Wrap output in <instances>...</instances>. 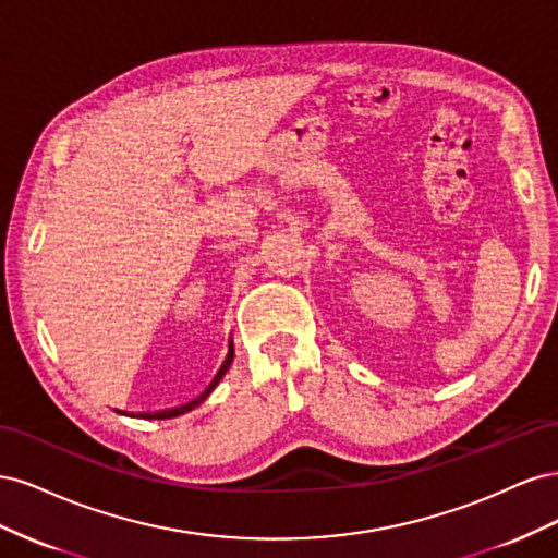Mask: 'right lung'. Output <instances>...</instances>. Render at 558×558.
Returning a JSON list of instances; mask_svg holds the SVG:
<instances>
[{"label":"right lung","mask_w":558,"mask_h":558,"mask_svg":"<svg viewBox=\"0 0 558 558\" xmlns=\"http://www.w3.org/2000/svg\"><path fill=\"white\" fill-rule=\"evenodd\" d=\"M232 359H234V349H232V344H230V351H228V359L223 361V365H221V369H218L216 373V377H214V381L207 386V391L202 393L199 398H195L193 402H189V404H181V408H172V410H162V412H142L140 416H144V418H172V416H179V414H185V412H191V410H195L199 402H205V398L214 391L216 388V384L223 379V375L228 373V367H230V363H232ZM134 416V414H132Z\"/></svg>","instance_id":"add662e5"}]
</instances>
